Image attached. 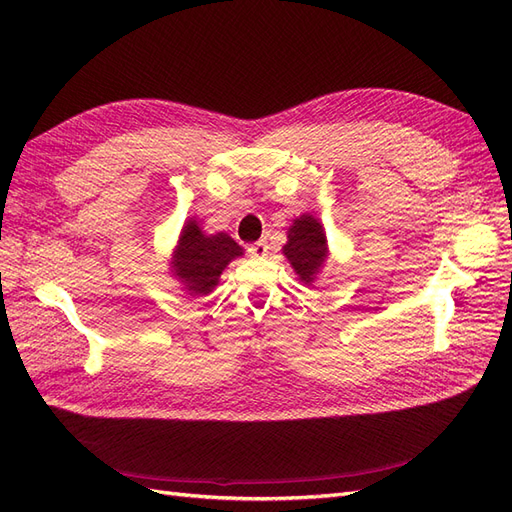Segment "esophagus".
Segmentation results:
<instances>
[{
    "instance_id": "34e87169",
    "label": "esophagus",
    "mask_w": 512,
    "mask_h": 512,
    "mask_svg": "<svg viewBox=\"0 0 512 512\" xmlns=\"http://www.w3.org/2000/svg\"><path fill=\"white\" fill-rule=\"evenodd\" d=\"M267 252H269V245L265 241L247 245V254H250L252 258H262V256H267Z\"/></svg>"
}]
</instances>
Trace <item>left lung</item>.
<instances>
[{
  "mask_svg": "<svg viewBox=\"0 0 512 512\" xmlns=\"http://www.w3.org/2000/svg\"><path fill=\"white\" fill-rule=\"evenodd\" d=\"M284 254L290 260L292 269L299 273L301 280L309 284L327 258V237L318 220L312 215H301L299 220L288 228V243Z\"/></svg>",
  "mask_w": 512,
  "mask_h": 512,
  "instance_id": "1",
  "label": "left lung"
}]
</instances>
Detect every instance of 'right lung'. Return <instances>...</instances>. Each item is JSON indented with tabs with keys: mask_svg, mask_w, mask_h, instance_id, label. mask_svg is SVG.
Segmentation results:
<instances>
[{
	"mask_svg": "<svg viewBox=\"0 0 512 512\" xmlns=\"http://www.w3.org/2000/svg\"><path fill=\"white\" fill-rule=\"evenodd\" d=\"M241 247L226 232L203 235L194 220L185 224L173 269L179 280L194 294H207L218 286V277L232 258L241 256Z\"/></svg>",
	"mask_w": 512,
	"mask_h": 512,
	"instance_id": "right-lung-1",
	"label": "right lung"
}]
</instances>
